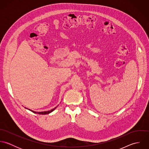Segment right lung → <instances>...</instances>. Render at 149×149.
<instances>
[{"label":"right lung","instance_id":"1","mask_svg":"<svg viewBox=\"0 0 149 149\" xmlns=\"http://www.w3.org/2000/svg\"><path fill=\"white\" fill-rule=\"evenodd\" d=\"M56 108V107H55L54 108H53V109H51V110H50V111H44V112H36V111H31V110H30V109H29V110H30V111H31L33 112H34V113H38V114H40V115H45V114H48V113H50V112H52V111H53Z\"/></svg>","mask_w":149,"mask_h":149}]
</instances>
